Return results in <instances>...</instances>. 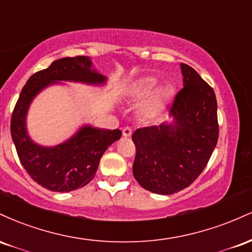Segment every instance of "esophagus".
<instances>
[{
	"instance_id": "obj_1",
	"label": "esophagus",
	"mask_w": 252,
	"mask_h": 252,
	"mask_svg": "<svg viewBox=\"0 0 252 252\" xmlns=\"http://www.w3.org/2000/svg\"><path fill=\"white\" fill-rule=\"evenodd\" d=\"M123 136L124 137H130V136H131V134H132V129L130 128V126H126V128L123 129Z\"/></svg>"
}]
</instances>
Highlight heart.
I'll list each match as a JSON object with an SVG mask.
<instances>
[{"label": "heart", "instance_id": "heart-1", "mask_svg": "<svg viewBox=\"0 0 252 252\" xmlns=\"http://www.w3.org/2000/svg\"><path fill=\"white\" fill-rule=\"evenodd\" d=\"M158 85V79L153 76H146L138 78L128 88L126 96L131 102H142L145 98ZM155 92V91H154ZM173 88L168 85L160 86L147 100H144L140 108L141 115L146 120L158 118L166 109L169 103L170 97L173 96Z\"/></svg>", "mask_w": 252, "mask_h": 252}]
</instances>
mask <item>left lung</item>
Returning a JSON list of instances; mask_svg holds the SVG:
<instances>
[{
  "mask_svg": "<svg viewBox=\"0 0 252 252\" xmlns=\"http://www.w3.org/2000/svg\"><path fill=\"white\" fill-rule=\"evenodd\" d=\"M184 88L170 108L173 121L132 134V173L144 189L168 195L189 187L206 167L218 142L213 89L186 63H180Z\"/></svg>",
  "mask_w": 252,
  "mask_h": 252,
  "instance_id": "1",
  "label": "left lung"
}]
</instances>
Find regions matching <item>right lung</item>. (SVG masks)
I'll return each mask as SVG.
<instances>
[{
  "label": "right lung",
  "mask_w": 252,
  "mask_h": 252,
  "mask_svg": "<svg viewBox=\"0 0 252 252\" xmlns=\"http://www.w3.org/2000/svg\"><path fill=\"white\" fill-rule=\"evenodd\" d=\"M108 78L92 67L89 57L58 59L46 70L27 80L14 108L10 122L13 142L21 164L34 181L53 192H71L88 185L94 178L99 160L122 131L85 124L65 142L46 147L34 142L28 135V110L42 90L63 82L103 86Z\"/></svg>",
  "instance_id": "right-lung-1"
}]
</instances>
